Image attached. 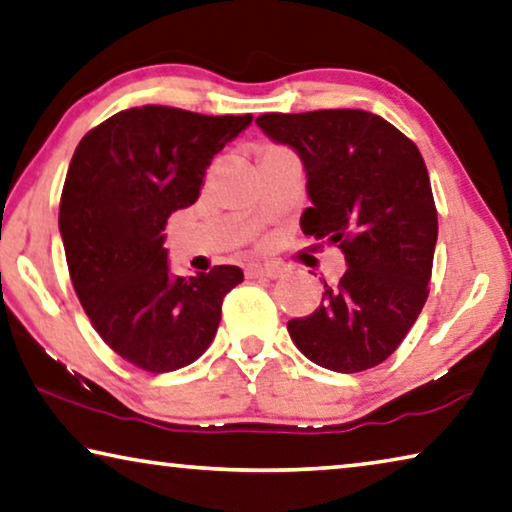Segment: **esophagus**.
Returning a JSON list of instances; mask_svg holds the SVG:
<instances>
[{"label": "esophagus", "instance_id": "1", "mask_svg": "<svg viewBox=\"0 0 512 512\" xmlns=\"http://www.w3.org/2000/svg\"><path fill=\"white\" fill-rule=\"evenodd\" d=\"M285 273L280 269V266H269V264H250L248 269H246V275L248 278H271V280H275V278H280V275Z\"/></svg>", "mask_w": 512, "mask_h": 512}]
</instances>
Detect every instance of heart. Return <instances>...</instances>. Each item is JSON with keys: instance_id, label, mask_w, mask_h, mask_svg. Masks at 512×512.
Returning <instances> with one entry per match:
<instances>
[{"instance_id": "1", "label": "heart", "mask_w": 512, "mask_h": 512, "mask_svg": "<svg viewBox=\"0 0 512 512\" xmlns=\"http://www.w3.org/2000/svg\"><path fill=\"white\" fill-rule=\"evenodd\" d=\"M269 150H271V148H269Z\"/></svg>"}]
</instances>
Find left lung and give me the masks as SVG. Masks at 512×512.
Listing matches in <instances>:
<instances>
[{
  "label": "left lung",
  "instance_id": "obj_1",
  "mask_svg": "<svg viewBox=\"0 0 512 512\" xmlns=\"http://www.w3.org/2000/svg\"><path fill=\"white\" fill-rule=\"evenodd\" d=\"M255 123L296 150L312 200L300 227L342 248L348 266L337 287L323 285L310 316L287 323L289 335L323 369L376 367L428 298L437 209L424 157L385 118L360 109L264 113Z\"/></svg>",
  "mask_w": 512,
  "mask_h": 512
}]
</instances>
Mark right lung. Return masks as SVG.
<instances>
[{"label":"right lung","mask_w":512,"mask_h":512,"mask_svg":"<svg viewBox=\"0 0 512 512\" xmlns=\"http://www.w3.org/2000/svg\"><path fill=\"white\" fill-rule=\"evenodd\" d=\"M253 116L125 109L93 127L72 154L59 230L79 303L111 351L152 373L196 362L243 282L239 266L180 278L170 273L164 227L193 205L214 154Z\"/></svg>","instance_id":"right-lung-1"}]
</instances>
